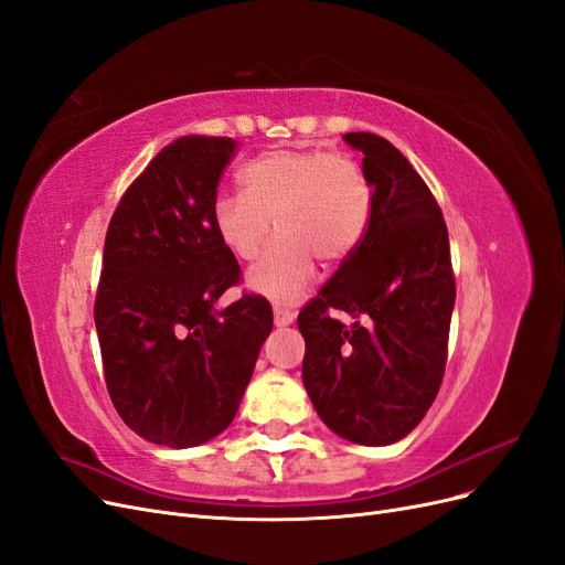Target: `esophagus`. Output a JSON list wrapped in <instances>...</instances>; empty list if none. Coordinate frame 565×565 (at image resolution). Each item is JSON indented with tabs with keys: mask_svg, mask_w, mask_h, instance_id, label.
<instances>
[{
	"mask_svg": "<svg viewBox=\"0 0 565 565\" xmlns=\"http://www.w3.org/2000/svg\"><path fill=\"white\" fill-rule=\"evenodd\" d=\"M274 318H276V324L278 327H287V324H291V322H295V313H291V310L289 308H282V306H276L274 308Z\"/></svg>",
	"mask_w": 565,
	"mask_h": 565,
	"instance_id": "esophagus-1",
	"label": "esophagus"
}]
</instances>
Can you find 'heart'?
<instances>
[{"mask_svg":"<svg viewBox=\"0 0 565 565\" xmlns=\"http://www.w3.org/2000/svg\"><path fill=\"white\" fill-rule=\"evenodd\" d=\"M243 191L212 201V226L238 259H255L270 228L280 231L247 285L278 303H295L316 280V257L339 262L360 243L372 191L358 163L318 149H274L249 161Z\"/></svg>","mask_w":565,"mask_h":565,"instance_id":"obj_1","label":"heart"}]
</instances>
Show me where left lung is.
Here are the masks:
<instances>
[{"label": "left lung", "instance_id": "1", "mask_svg": "<svg viewBox=\"0 0 565 565\" xmlns=\"http://www.w3.org/2000/svg\"><path fill=\"white\" fill-rule=\"evenodd\" d=\"M364 153L372 212L362 241L299 313L303 385L329 430L362 446L406 437L433 406L456 303L449 231L404 153L345 132ZM332 309L354 320L343 326Z\"/></svg>", "mask_w": 565, "mask_h": 565}]
</instances>
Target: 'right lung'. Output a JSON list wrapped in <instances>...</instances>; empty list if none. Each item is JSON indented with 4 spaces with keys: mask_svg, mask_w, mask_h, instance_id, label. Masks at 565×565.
Segmentation results:
<instances>
[{
    "mask_svg": "<svg viewBox=\"0 0 565 565\" xmlns=\"http://www.w3.org/2000/svg\"><path fill=\"white\" fill-rule=\"evenodd\" d=\"M238 145L184 135L135 180L107 228L95 297L105 381L142 439L189 449L236 418L274 310L259 295L217 299L241 266L212 226V201Z\"/></svg>",
    "mask_w": 565,
    "mask_h": 565,
    "instance_id": "obj_1",
    "label": "right lung"
}]
</instances>
